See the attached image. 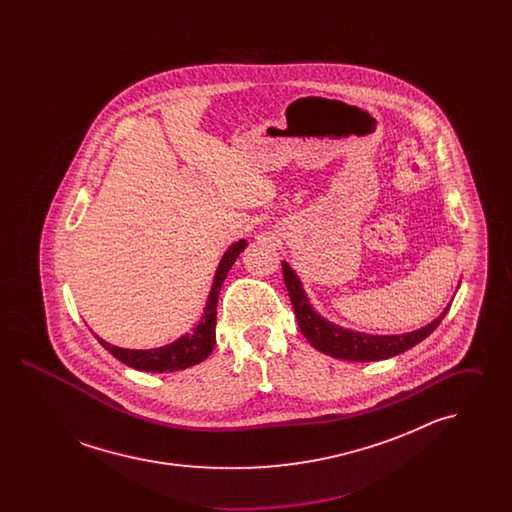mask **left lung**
I'll use <instances>...</instances> for the list:
<instances>
[{
    "instance_id": "8db88e82",
    "label": "left lung",
    "mask_w": 512,
    "mask_h": 512,
    "mask_svg": "<svg viewBox=\"0 0 512 512\" xmlns=\"http://www.w3.org/2000/svg\"><path fill=\"white\" fill-rule=\"evenodd\" d=\"M284 268V282L290 292L293 311L299 324L301 334L311 341V345L336 359H345V361H380L388 359L393 355H399L407 349L414 347L416 343L428 338L436 328H438L441 318L447 315L449 307L439 315L434 322L428 326L414 330L409 334H399V336H370V334H361L353 330H343L340 326L318 317L313 311V307L307 301V295L301 288L299 278L295 276L292 267L288 263H282Z\"/></svg>"
}]
</instances>
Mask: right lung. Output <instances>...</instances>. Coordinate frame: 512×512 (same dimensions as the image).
<instances>
[{"label": "right lung", "mask_w": 512, "mask_h": 512, "mask_svg": "<svg viewBox=\"0 0 512 512\" xmlns=\"http://www.w3.org/2000/svg\"><path fill=\"white\" fill-rule=\"evenodd\" d=\"M245 245L247 242L240 240V242L230 245V249L224 253L219 268H217V274H215V282H213V288L209 293L205 311H203V318L192 334H186L180 340L172 341L169 345L157 347V349H122V347L111 345L101 338H98L99 343L124 365L132 366L136 370H144V372L184 370L188 366L205 361L215 347L220 286H222L228 270L236 263L238 255L244 251Z\"/></svg>", "instance_id": "1"}]
</instances>
